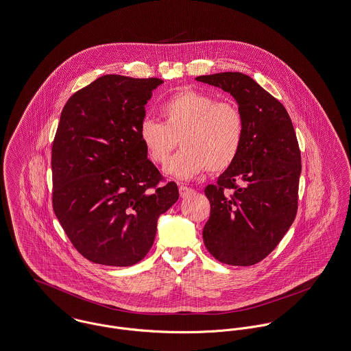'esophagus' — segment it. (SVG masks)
<instances>
[{
    "instance_id": "obj_1",
    "label": "esophagus",
    "mask_w": 351,
    "mask_h": 351,
    "mask_svg": "<svg viewBox=\"0 0 351 351\" xmlns=\"http://www.w3.org/2000/svg\"><path fill=\"white\" fill-rule=\"evenodd\" d=\"M179 192H180V196H182V197H187L191 193L195 192V189H189L187 186H183V184H182V186H179Z\"/></svg>"
}]
</instances>
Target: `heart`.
Listing matches in <instances>:
<instances>
[{"label":"heart","mask_w":351,"mask_h":351,"mask_svg":"<svg viewBox=\"0 0 351 351\" xmlns=\"http://www.w3.org/2000/svg\"><path fill=\"white\" fill-rule=\"evenodd\" d=\"M162 123L144 119L140 141L155 164H164L180 145L183 149L165 165L167 173L191 179L208 169L219 173L237 162L242 151L245 120L234 100L186 88L169 96L160 107Z\"/></svg>","instance_id":"heart-1"}]
</instances>
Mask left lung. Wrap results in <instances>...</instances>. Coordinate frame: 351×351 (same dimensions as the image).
<instances>
[{"label":"left lung","instance_id":"8db88e82","mask_svg":"<svg viewBox=\"0 0 351 351\" xmlns=\"http://www.w3.org/2000/svg\"><path fill=\"white\" fill-rule=\"evenodd\" d=\"M196 80L230 92L245 120L242 151L216 184L203 242L216 261L252 266L263 261L291 227L298 211L300 149L283 104L241 72Z\"/></svg>","mask_w":351,"mask_h":351}]
</instances>
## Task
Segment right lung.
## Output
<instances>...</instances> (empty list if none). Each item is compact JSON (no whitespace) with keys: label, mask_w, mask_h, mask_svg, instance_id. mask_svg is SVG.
<instances>
[{"label":"right lung","mask_w":351,"mask_h":351,"mask_svg":"<svg viewBox=\"0 0 351 351\" xmlns=\"http://www.w3.org/2000/svg\"><path fill=\"white\" fill-rule=\"evenodd\" d=\"M162 80L106 75L73 93L52 145L53 211L88 261L125 267L151 250L159 216L179 199L147 159L144 106Z\"/></svg>","instance_id":"add662e5"}]
</instances>
